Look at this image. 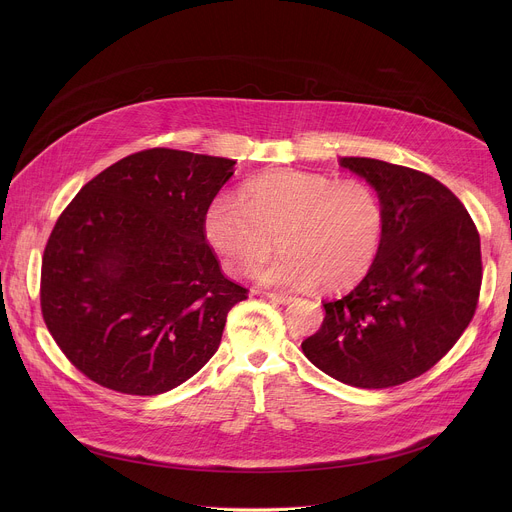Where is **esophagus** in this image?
Here are the masks:
<instances>
[{
  "mask_svg": "<svg viewBox=\"0 0 512 512\" xmlns=\"http://www.w3.org/2000/svg\"><path fill=\"white\" fill-rule=\"evenodd\" d=\"M267 298L273 300V302H277V304H289V302H294V296H289V294H277V291H269Z\"/></svg>",
  "mask_w": 512,
  "mask_h": 512,
  "instance_id": "esophagus-1",
  "label": "esophagus"
}]
</instances>
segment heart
I'll list each match as a JSON object with an SVG mask.
<instances>
[{"instance_id":"1","label":"heart","mask_w":512,"mask_h":512,"mask_svg":"<svg viewBox=\"0 0 512 512\" xmlns=\"http://www.w3.org/2000/svg\"><path fill=\"white\" fill-rule=\"evenodd\" d=\"M381 233V202L367 184L300 170L249 180L243 200L221 194L204 214L208 243L237 277L253 275L277 237L283 255L259 279L287 289L354 285L371 269Z\"/></svg>"}]
</instances>
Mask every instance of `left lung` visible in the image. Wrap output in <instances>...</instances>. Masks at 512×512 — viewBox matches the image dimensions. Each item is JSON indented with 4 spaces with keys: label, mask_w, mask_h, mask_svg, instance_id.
<instances>
[{
    "label": "left lung",
    "mask_w": 512,
    "mask_h": 512,
    "mask_svg": "<svg viewBox=\"0 0 512 512\" xmlns=\"http://www.w3.org/2000/svg\"><path fill=\"white\" fill-rule=\"evenodd\" d=\"M338 164L375 188L383 233L369 273L324 302L322 328L302 350L344 385L387 389L429 371L468 328L482 283L480 235L435 178L373 158Z\"/></svg>",
    "instance_id": "obj_1"
}]
</instances>
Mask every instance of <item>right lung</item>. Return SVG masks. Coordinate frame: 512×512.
Masks as SVG:
<instances>
[{
  "label": "right lung",
  "mask_w": 512,
  "mask_h": 512,
  "mask_svg": "<svg viewBox=\"0 0 512 512\" xmlns=\"http://www.w3.org/2000/svg\"><path fill=\"white\" fill-rule=\"evenodd\" d=\"M235 160L154 148L103 170L56 221L42 259L44 322L75 367L127 395H160L221 344L247 289L206 243L204 214Z\"/></svg>",
  "instance_id": "obj_1"
}]
</instances>
